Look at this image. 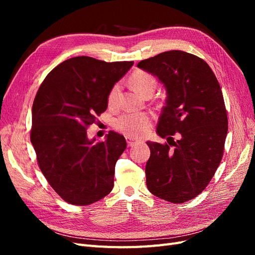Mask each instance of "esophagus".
<instances>
[{
  "label": "esophagus",
  "instance_id": "1",
  "mask_svg": "<svg viewBox=\"0 0 255 255\" xmlns=\"http://www.w3.org/2000/svg\"><path fill=\"white\" fill-rule=\"evenodd\" d=\"M127 142H128V146H132V145L138 143L139 141L135 140V139H132V138H130V137H127Z\"/></svg>",
  "mask_w": 255,
  "mask_h": 255
}]
</instances>
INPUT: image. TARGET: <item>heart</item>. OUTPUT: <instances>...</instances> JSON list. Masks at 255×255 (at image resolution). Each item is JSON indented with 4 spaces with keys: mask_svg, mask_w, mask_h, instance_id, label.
I'll list each match as a JSON object with an SVG mask.
<instances>
[{
    "mask_svg": "<svg viewBox=\"0 0 255 255\" xmlns=\"http://www.w3.org/2000/svg\"><path fill=\"white\" fill-rule=\"evenodd\" d=\"M129 83L132 85V87L141 96L148 91H154L156 87L155 78L152 74L144 71H136L133 73L129 79ZM119 92L120 85H114L109 92V96H107V103L110 106H115L117 104ZM115 126L121 133L127 136L139 138L149 133V129L151 128V117L146 114H126L116 120Z\"/></svg>",
    "mask_w": 255,
    "mask_h": 255,
    "instance_id": "obj_1",
    "label": "heart"
}]
</instances>
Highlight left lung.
I'll list each match as a JSON object with an SVG mask.
<instances>
[{"mask_svg": "<svg viewBox=\"0 0 255 255\" xmlns=\"http://www.w3.org/2000/svg\"><path fill=\"white\" fill-rule=\"evenodd\" d=\"M137 67L157 78L167 96L156 133L169 144L146 141V187L165 201L186 202L201 194L222 158L228 117L220 85L203 59L183 51L160 53ZM175 132L181 135L176 142Z\"/></svg>", "mask_w": 255, "mask_h": 255, "instance_id": "1", "label": "left lung"}]
</instances>
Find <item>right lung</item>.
<instances>
[{"mask_svg": "<svg viewBox=\"0 0 255 255\" xmlns=\"http://www.w3.org/2000/svg\"><path fill=\"white\" fill-rule=\"evenodd\" d=\"M133 65L72 57L54 68L37 92L30 141L41 172L68 203H95L114 187L115 166L127 149L126 138L110 130L105 141L95 143L86 128L106 111L110 90Z\"/></svg>", "mask_w": 255, "mask_h": 255, "instance_id": "right-lung-1", "label": "right lung"}]
</instances>
